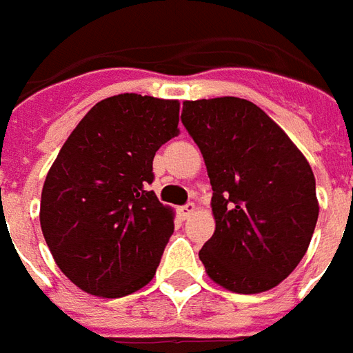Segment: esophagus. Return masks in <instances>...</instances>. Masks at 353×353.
Instances as JSON below:
<instances>
[{
	"mask_svg": "<svg viewBox=\"0 0 353 353\" xmlns=\"http://www.w3.org/2000/svg\"><path fill=\"white\" fill-rule=\"evenodd\" d=\"M177 212H179V215H181L183 219H187V217H189V215H191L192 212H194V204H192V202H187V204L179 208Z\"/></svg>",
	"mask_w": 353,
	"mask_h": 353,
	"instance_id": "1",
	"label": "esophagus"
}]
</instances>
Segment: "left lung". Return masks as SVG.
<instances>
[{
  "mask_svg": "<svg viewBox=\"0 0 353 353\" xmlns=\"http://www.w3.org/2000/svg\"><path fill=\"white\" fill-rule=\"evenodd\" d=\"M181 123L212 183L214 236L199 257L234 293L276 288L295 270L318 221L308 161L255 103L234 96L183 101Z\"/></svg>",
  "mask_w": 353,
  "mask_h": 353,
  "instance_id": "left-lung-1",
  "label": "left lung"
}]
</instances>
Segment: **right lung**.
<instances>
[{
	"label": "right lung",
	"instance_id": "1",
	"mask_svg": "<svg viewBox=\"0 0 353 353\" xmlns=\"http://www.w3.org/2000/svg\"><path fill=\"white\" fill-rule=\"evenodd\" d=\"M179 101L119 94L65 139L41 192V230L58 268L90 295H130L153 280L174 212L149 191L154 153L177 136Z\"/></svg>",
	"mask_w": 353,
	"mask_h": 353
}]
</instances>
